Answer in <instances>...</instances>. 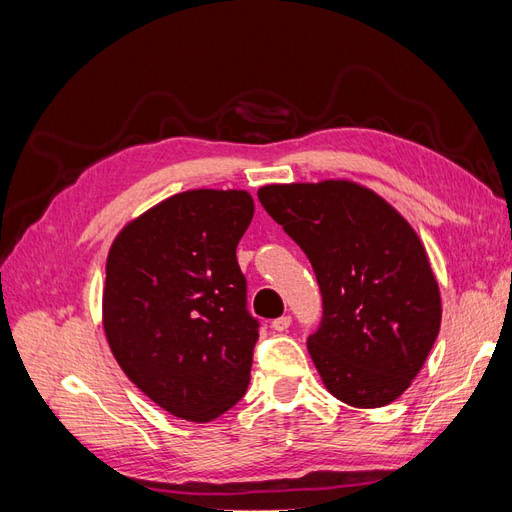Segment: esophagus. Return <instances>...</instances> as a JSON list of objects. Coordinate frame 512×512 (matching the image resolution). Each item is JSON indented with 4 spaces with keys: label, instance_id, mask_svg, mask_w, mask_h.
<instances>
[{
    "label": "esophagus",
    "instance_id": "esophagus-1",
    "mask_svg": "<svg viewBox=\"0 0 512 512\" xmlns=\"http://www.w3.org/2000/svg\"><path fill=\"white\" fill-rule=\"evenodd\" d=\"M290 324H292V318L290 316H282V318H275L273 322H271V329L273 331H286L288 327H290Z\"/></svg>",
    "mask_w": 512,
    "mask_h": 512
}]
</instances>
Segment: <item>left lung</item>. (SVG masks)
Here are the masks:
<instances>
[{"label":"left lung","mask_w":512,"mask_h":512,"mask_svg":"<svg viewBox=\"0 0 512 512\" xmlns=\"http://www.w3.org/2000/svg\"><path fill=\"white\" fill-rule=\"evenodd\" d=\"M258 200L314 267L322 320L307 350L327 391L354 408L391 404L425 365L442 320L414 228L346 179L273 183Z\"/></svg>","instance_id":"1"}]
</instances>
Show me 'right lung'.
Returning a JSON list of instances; mask_svg holds the SVG:
<instances>
[{"label":"right lung","instance_id":"right-lung-1","mask_svg":"<svg viewBox=\"0 0 512 512\" xmlns=\"http://www.w3.org/2000/svg\"><path fill=\"white\" fill-rule=\"evenodd\" d=\"M252 218L245 190H188L128 222L108 250V346L138 389L185 421H213L250 384L258 320L237 245Z\"/></svg>","mask_w":512,"mask_h":512}]
</instances>
